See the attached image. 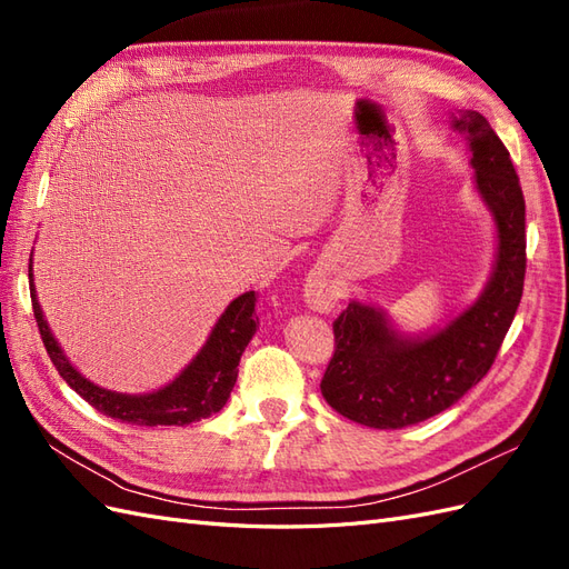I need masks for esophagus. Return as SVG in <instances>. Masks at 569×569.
Masks as SVG:
<instances>
[{"label": "esophagus", "instance_id": "obj_1", "mask_svg": "<svg viewBox=\"0 0 569 569\" xmlns=\"http://www.w3.org/2000/svg\"><path fill=\"white\" fill-rule=\"evenodd\" d=\"M303 297H306V303L311 306L313 311L327 313V311H332V308H335V289L327 284L320 278V274H313V278H308L306 289H303Z\"/></svg>", "mask_w": 569, "mask_h": 569}]
</instances>
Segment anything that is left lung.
Here are the masks:
<instances>
[{
  "label": "left lung",
  "instance_id": "1",
  "mask_svg": "<svg viewBox=\"0 0 569 569\" xmlns=\"http://www.w3.org/2000/svg\"><path fill=\"white\" fill-rule=\"evenodd\" d=\"M472 151L475 187L496 222L498 251L479 299L422 337L396 332L387 313L351 301L335 320V356L320 391L339 416L375 429H401L439 416L493 366L525 287V197L506 144L477 111L453 116Z\"/></svg>",
  "mask_w": 569,
  "mask_h": 569
}]
</instances>
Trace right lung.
Returning a JSON list of instances; mask_svg holds the SVG:
<instances>
[{
  "label": "right lung",
  "instance_id": "1",
  "mask_svg": "<svg viewBox=\"0 0 569 569\" xmlns=\"http://www.w3.org/2000/svg\"><path fill=\"white\" fill-rule=\"evenodd\" d=\"M32 313H36L40 337L51 363L59 370L66 385L78 391L84 401L104 416L140 427L157 425H189L203 418H211L226 401L237 382V366L242 358L247 343L251 341L258 316H256V291L237 297L226 313L216 322L211 337L206 339L203 349L189 363L173 382L151 393H118L104 387H97L88 377H82L61 351L54 335L42 316L38 303L36 284H32V266L28 270Z\"/></svg>",
  "mask_w": 569,
  "mask_h": 569
}]
</instances>
